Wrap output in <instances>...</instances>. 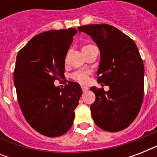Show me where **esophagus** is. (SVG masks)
<instances>
[{
	"mask_svg": "<svg viewBox=\"0 0 157 157\" xmlns=\"http://www.w3.org/2000/svg\"><path fill=\"white\" fill-rule=\"evenodd\" d=\"M81 89H82L83 92H86V91H87L89 90L88 87H86V86H81Z\"/></svg>",
	"mask_w": 157,
	"mask_h": 157,
	"instance_id": "obj_1",
	"label": "esophagus"
}]
</instances>
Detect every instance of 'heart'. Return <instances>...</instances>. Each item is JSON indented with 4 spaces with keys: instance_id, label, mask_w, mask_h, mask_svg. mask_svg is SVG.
I'll list each match as a JSON object with an SVG mask.
<instances>
[{
    "instance_id": "heart-1",
    "label": "heart",
    "mask_w": 157,
    "mask_h": 157,
    "mask_svg": "<svg viewBox=\"0 0 157 157\" xmlns=\"http://www.w3.org/2000/svg\"><path fill=\"white\" fill-rule=\"evenodd\" d=\"M91 46V45H85L83 47V49H86V48H88ZM82 49V50H83ZM72 78L74 80H76V81H79V82H81V83H84V82H86L87 81V79H88V74L86 73V72H84V71H77V72H75L72 75Z\"/></svg>"
}]
</instances>
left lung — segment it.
<instances>
[{"label":"left lung","mask_w":157,"mask_h":157,"mask_svg":"<svg viewBox=\"0 0 157 157\" xmlns=\"http://www.w3.org/2000/svg\"><path fill=\"white\" fill-rule=\"evenodd\" d=\"M78 31L90 36L98 45V82L109 86L108 91L90 88L96 96L90 106L94 121L105 131H121L134 121L144 100V67L138 47L131 38L108 24L81 26Z\"/></svg>","instance_id":"8db88e82"}]
</instances>
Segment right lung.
<instances>
[{
	"instance_id": "obj_1",
	"label": "right lung",
	"mask_w": 157,
	"mask_h": 157,
	"mask_svg": "<svg viewBox=\"0 0 157 157\" xmlns=\"http://www.w3.org/2000/svg\"><path fill=\"white\" fill-rule=\"evenodd\" d=\"M77 31L75 28L40 33L18 53L13 71L17 98L28 124L47 137L68 131L82 90L73 81L63 89L54 86L63 79L65 57Z\"/></svg>"
}]
</instances>
